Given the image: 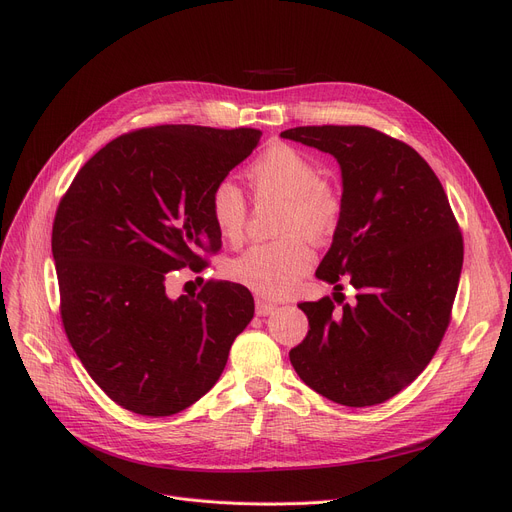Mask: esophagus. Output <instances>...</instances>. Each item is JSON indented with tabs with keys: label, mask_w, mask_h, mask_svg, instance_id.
I'll list each match as a JSON object with an SVG mask.
<instances>
[{
	"label": "esophagus",
	"mask_w": 512,
	"mask_h": 512,
	"mask_svg": "<svg viewBox=\"0 0 512 512\" xmlns=\"http://www.w3.org/2000/svg\"><path fill=\"white\" fill-rule=\"evenodd\" d=\"M276 307H278V305L272 303V301H263V299H257V301H255V311H257V315H261V317L270 315Z\"/></svg>",
	"instance_id": "34e87169"
}]
</instances>
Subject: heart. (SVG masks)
<instances>
[{
	"label": "heart",
	"mask_w": 512,
	"mask_h": 512,
	"mask_svg": "<svg viewBox=\"0 0 512 512\" xmlns=\"http://www.w3.org/2000/svg\"><path fill=\"white\" fill-rule=\"evenodd\" d=\"M247 178L259 201H282L272 242L255 245L234 257L228 276L263 297H284L311 270V240H326L338 226L342 205L332 188L321 182V168L311 157L288 145L263 151L247 170ZM209 218L218 234L238 245L247 230V201L240 188L222 180L207 199Z\"/></svg>",
	"instance_id": "heart-1"
}]
</instances>
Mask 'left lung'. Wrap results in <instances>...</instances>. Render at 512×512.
I'll return each instance as SVG.
<instances>
[{
    "label": "left lung",
    "mask_w": 512,
    "mask_h": 512,
    "mask_svg": "<svg viewBox=\"0 0 512 512\" xmlns=\"http://www.w3.org/2000/svg\"><path fill=\"white\" fill-rule=\"evenodd\" d=\"M280 137L336 157L342 213L315 276L357 301L301 303L305 340L290 351L299 378L344 407L405 390L436 355L463 267V236L444 188L407 143L369 126H297Z\"/></svg>",
    "instance_id": "1"
}]
</instances>
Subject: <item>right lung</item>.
Returning a JSON list of instances; mask_svg holds the SVG:
<instances>
[{
	"label": "right lung",
	"mask_w": 512,
	"mask_h": 512,
	"mask_svg": "<svg viewBox=\"0 0 512 512\" xmlns=\"http://www.w3.org/2000/svg\"><path fill=\"white\" fill-rule=\"evenodd\" d=\"M259 139L255 128L132 130L99 149L62 197L51 232L62 324L122 409L168 417L191 407L253 319L245 286L207 282L197 297L170 299L166 276L218 253L209 193Z\"/></svg>",
	"instance_id": "add662e5"
}]
</instances>
